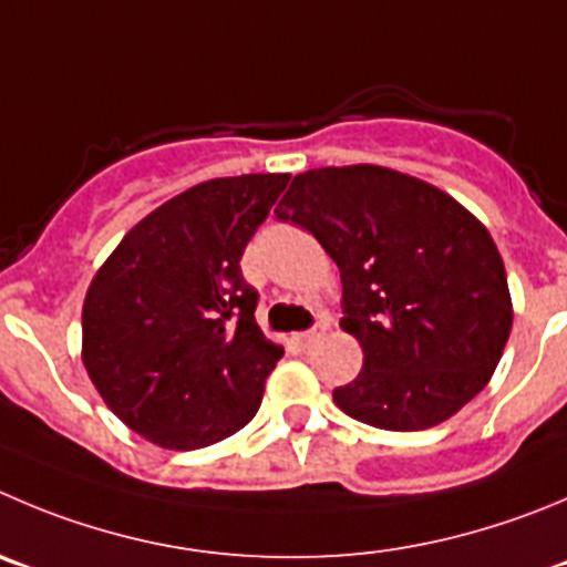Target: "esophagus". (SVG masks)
<instances>
[{
    "label": "esophagus",
    "mask_w": 567,
    "mask_h": 567,
    "mask_svg": "<svg viewBox=\"0 0 567 567\" xmlns=\"http://www.w3.org/2000/svg\"><path fill=\"white\" fill-rule=\"evenodd\" d=\"M324 332H327L324 324H316L313 330H308V332H296L293 341L299 343V347H313L316 341H321V338H324Z\"/></svg>",
    "instance_id": "esophagus-1"
}]
</instances>
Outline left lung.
I'll list each match as a JSON object with an SVG mask.
<instances>
[{
  "label": "left lung",
  "mask_w": 567,
  "mask_h": 567,
  "mask_svg": "<svg viewBox=\"0 0 567 567\" xmlns=\"http://www.w3.org/2000/svg\"><path fill=\"white\" fill-rule=\"evenodd\" d=\"M341 271L363 369L332 391L352 420L425 431L489 383L512 332L498 246L453 195L380 164L299 173L277 206Z\"/></svg>",
  "instance_id": "obj_1"
}]
</instances>
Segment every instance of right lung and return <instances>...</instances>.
<instances>
[{"instance_id":"1","label":"right lung","mask_w":567,"mask_h":567,"mask_svg":"<svg viewBox=\"0 0 567 567\" xmlns=\"http://www.w3.org/2000/svg\"><path fill=\"white\" fill-rule=\"evenodd\" d=\"M290 173L212 178L145 215L94 274L81 358L103 403L164 451H198L257 414L285 349L254 319L240 257Z\"/></svg>"}]
</instances>
